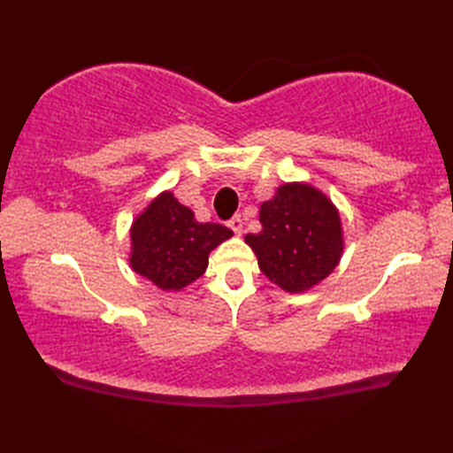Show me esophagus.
Returning a JSON list of instances; mask_svg holds the SVG:
<instances>
[{
  "label": "esophagus",
  "mask_w": 453,
  "mask_h": 453,
  "mask_svg": "<svg viewBox=\"0 0 453 453\" xmlns=\"http://www.w3.org/2000/svg\"><path fill=\"white\" fill-rule=\"evenodd\" d=\"M227 226L232 227L237 235L242 234V232H243V218H242V214H235L232 219L227 221Z\"/></svg>",
  "instance_id": "obj_1"
}]
</instances>
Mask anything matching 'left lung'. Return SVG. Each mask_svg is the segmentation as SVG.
Returning <instances> with one entry per match:
<instances>
[{
  "label": "left lung",
  "mask_w": 453,
  "mask_h": 453,
  "mask_svg": "<svg viewBox=\"0 0 453 453\" xmlns=\"http://www.w3.org/2000/svg\"><path fill=\"white\" fill-rule=\"evenodd\" d=\"M261 232L245 235L268 280L286 292H305L339 265L342 227L339 210L321 190L286 182L261 204Z\"/></svg>",
  "instance_id": "obj_1"
}]
</instances>
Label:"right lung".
Listing matches in <instances>:
<instances>
[{
	"label": "right lung",
	"mask_w": 453,
	"mask_h": 453,
	"mask_svg": "<svg viewBox=\"0 0 453 453\" xmlns=\"http://www.w3.org/2000/svg\"><path fill=\"white\" fill-rule=\"evenodd\" d=\"M234 235L221 224H200L173 192H161L130 229L134 273L161 290H182L204 274L211 249Z\"/></svg>",
	"instance_id": "right-lung-1"
}]
</instances>
